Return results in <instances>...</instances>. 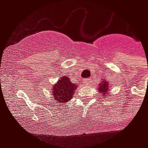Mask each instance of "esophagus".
<instances>
[{"label":"esophagus","instance_id":"esophagus-1","mask_svg":"<svg viewBox=\"0 0 148 148\" xmlns=\"http://www.w3.org/2000/svg\"><path fill=\"white\" fill-rule=\"evenodd\" d=\"M90 79H84L83 81V83L84 84V85L85 86H88L90 84Z\"/></svg>","mask_w":148,"mask_h":148}]
</instances>
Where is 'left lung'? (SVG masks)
I'll list each match as a JSON object with an SVG mask.
<instances>
[{"instance_id":"obj_1","label":"left lung","mask_w":148,"mask_h":148,"mask_svg":"<svg viewBox=\"0 0 148 148\" xmlns=\"http://www.w3.org/2000/svg\"><path fill=\"white\" fill-rule=\"evenodd\" d=\"M97 87H98L97 90H99V92L102 94L103 97H105L106 95H107V94H108V90H109V88H110L108 81H105V80H104V81L102 80V81L99 84V85L97 86Z\"/></svg>"}]
</instances>
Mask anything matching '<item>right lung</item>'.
Wrapping results in <instances>:
<instances>
[{
  "label": "right lung",
  "mask_w": 148,
  "mask_h": 148,
  "mask_svg": "<svg viewBox=\"0 0 148 148\" xmlns=\"http://www.w3.org/2000/svg\"><path fill=\"white\" fill-rule=\"evenodd\" d=\"M77 85L71 82L69 77L63 76L60 80L53 86L52 95L58 103H66L73 98L74 90Z\"/></svg>",
  "instance_id": "right-lung-1"
}]
</instances>
